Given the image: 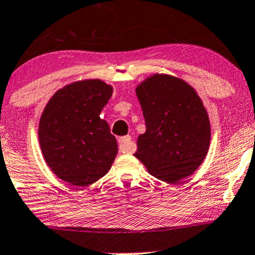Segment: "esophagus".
Returning <instances> with one entry per match:
<instances>
[{"label":"esophagus","mask_w":255,"mask_h":255,"mask_svg":"<svg viewBox=\"0 0 255 255\" xmlns=\"http://www.w3.org/2000/svg\"><path fill=\"white\" fill-rule=\"evenodd\" d=\"M119 144H120V151L122 153H133L134 152V145L131 142V137L129 135L119 137Z\"/></svg>","instance_id":"34e87169"}]
</instances>
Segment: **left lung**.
Listing matches in <instances>:
<instances>
[{"label":"left lung","instance_id":"1","mask_svg":"<svg viewBox=\"0 0 255 255\" xmlns=\"http://www.w3.org/2000/svg\"><path fill=\"white\" fill-rule=\"evenodd\" d=\"M135 93L146 131L137 137L134 156L166 183L188 177L203 163L211 140L203 101L191 85L168 74L151 75Z\"/></svg>","mask_w":255,"mask_h":255}]
</instances>
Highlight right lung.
Wrapping results in <instances>:
<instances>
[{
	"label": "right lung",
	"instance_id": "right-lung-1",
	"mask_svg": "<svg viewBox=\"0 0 255 255\" xmlns=\"http://www.w3.org/2000/svg\"><path fill=\"white\" fill-rule=\"evenodd\" d=\"M111 95L113 87L99 79L75 81L58 90L40 116L38 136L44 159L75 188L103 177L118 154L115 136L99 118Z\"/></svg>",
	"mask_w": 255,
	"mask_h": 255
}]
</instances>
